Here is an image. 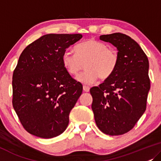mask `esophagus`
Wrapping results in <instances>:
<instances>
[{
	"label": "esophagus",
	"mask_w": 161,
	"mask_h": 161,
	"mask_svg": "<svg viewBox=\"0 0 161 161\" xmlns=\"http://www.w3.org/2000/svg\"><path fill=\"white\" fill-rule=\"evenodd\" d=\"M83 90L85 92H89L90 91V87H88V86H86V85H84L83 86Z\"/></svg>",
	"instance_id": "esophagus-1"
}]
</instances>
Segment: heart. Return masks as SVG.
I'll return each instance as SVG.
<instances>
[{
	"instance_id": "obj_1",
	"label": "heart",
	"mask_w": 161,
	"mask_h": 161,
	"mask_svg": "<svg viewBox=\"0 0 161 161\" xmlns=\"http://www.w3.org/2000/svg\"><path fill=\"white\" fill-rule=\"evenodd\" d=\"M76 53L65 51L62 62L66 71L76 76L85 63L86 71L77 77L80 82L92 85L100 77L106 80L114 74L119 63V55L114 49L108 48L105 43L90 38L75 47Z\"/></svg>"
}]
</instances>
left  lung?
I'll return each mask as SVG.
<instances>
[{
    "label": "left lung",
    "instance_id": "obj_1",
    "mask_svg": "<svg viewBox=\"0 0 161 161\" xmlns=\"http://www.w3.org/2000/svg\"><path fill=\"white\" fill-rule=\"evenodd\" d=\"M100 39L117 47L119 63L114 74L90 92L98 128L105 134L118 136L130 130L146 110L150 89L149 61L130 36L120 33Z\"/></svg>",
    "mask_w": 161,
    "mask_h": 161
}]
</instances>
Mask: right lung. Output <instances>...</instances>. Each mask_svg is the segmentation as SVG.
I'll return each mask as SVG.
<instances>
[{
	"mask_svg": "<svg viewBox=\"0 0 161 161\" xmlns=\"http://www.w3.org/2000/svg\"><path fill=\"white\" fill-rule=\"evenodd\" d=\"M81 34H47L26 47L13 73L12 104L31 134L50 139L64 132L82 85L68 73L62 57Z\"/></svg>",
	"mask_w": 161,
	"mask_h": 161,
	"instance_id": "right-lung-1",
	"label": "right lung"
}]
</instances>
